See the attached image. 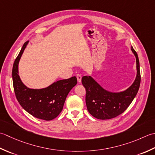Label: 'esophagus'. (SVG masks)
<instances>
[{"label":"esophagus","instance_id":"34e87169","mask_svg":"<svg viewBox=\"0 0 155 155\" xmlns=\"http://www.w3.org/2000/svg\"><path fill=\"white\" fill-rule=\"evenodd\" d=\"M76 77H77L78 81L79 82V83H80V82L81 81V75L80 74H77Z\"/></svg>","mask_w":155,"mask_h":155}]
</instances>
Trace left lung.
<instances>
[{"label": "left lung", "mask_w": 155, "mask_h": 155, "mask_svg": "<svg viewBox=\"0 0 155 155\" xmlns=\"http://www.w3.org/2000/svg\"><path fill=\"white\" fill-rule=\"evenodd\" d=\"M131 49L137 59V75L134 83L126 90L120 93L109 92L104 90L91 77H82V84L86 91L87 108L94 117L100 120L116 117L128 108L137 94L141 80L139 59L133 47Z\"/></svg>", "instance_id": "obj_1"}]
</instances>
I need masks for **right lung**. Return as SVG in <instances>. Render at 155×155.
<instances>
[{
    "label": "right lung",
    "instance_id": "1",
    "mask_svg": "<svg viewBox=\"0 0 155 155\" xmlns=\"http://www.w3.org/2000/svg\"><path fill=\"white\" fill-rule=\"evenodd\" d=\"M28 42L29 41L24 43L12 67V83L15 96L23 108L34 117L51 120L62 111L66 97L78 83L77 78L74 76L59 80L40 90L29 89L25 86L18 74V65Z\"/></svg>",
    "mask_w": 155,
    "mask_h": 155
}]
</instances>
